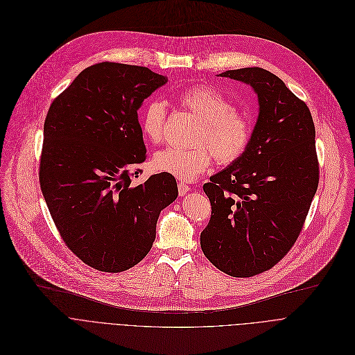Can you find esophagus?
<instances>
[{
	"label": "esophagus",
	"instance_id": "1",
	"mask_svg": "<svg viewBox=\"0 0 355 355\" xmlns=\"http://www.w3.org/2000/svg\"><path fill=\"white\" fill-rule=\"evenodd\" d=\"M178 190H179V194H180V196H184V194L190 190V186L186 184V183H183V182H179V183H178Z\"/></svg>",
	"mask_w": 355,
	"mask_h": 355
}]
</instances>
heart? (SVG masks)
Returning a JSON list of instances; mask_svg holds the SVG:
<instances>
[{
  "instance_id": "obj_1",
  "label": "heart",
  "mask_w": 355,
  "mask_h": 355,
  "mask_svg": "<svg viewBox=\"0 0 355 355\" xmlns=\"http://www.w3.org/2000/svg\"><path fill=\"white\" fill-rule=\"evenodd\" d=\"M179 105L198 120L194 148L169 147L153 158V168L180 180H193L211 164L212 155L223 165L238 161L248 150L253 130L249 119L235 110L231 99L220 91L200 85L182 91ZM168 109L162 101H150L139 114V127L144 137L158 144L165 135Z\"/></svg>"
}]
</instances>
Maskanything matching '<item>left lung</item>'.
<instances>
[{
  "mask_svg": "<svg viewBox=\"0 0 355 355\" xmlns=\"http://www.w3.org/2000/svg\"><path fill=\"white\" fill-rule=\"evenodd\" d=\"M221 77L249 84L260 112L246 153L202 186L211 217L200 245L218 270L248 278L284 259L304 228L319 184L315 124L306 103L270 71Z\"/></svg>",
  "mask_w": 355,
  "mask_h": 355,
  "instance_id": "left-lung-1",
  "label": "left lung"
}]
</instances>
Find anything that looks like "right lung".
<instances>
[{
	"label": "right lung",
	"mask_w": 355,
	"mask_h": 355,
	"mask_svg": "<svg viewBox=\"0 0 355 355\" xmlns=\"http://www.w3.org/2000/svg\"><path fill=\"white\" fill-rule=\"evenodd\" d=\"M165 83L147 67L103 61L49 107L40 189L67 248L95 270L120 272L143 260L161 209L178 197L166 173L131 183V169L147 158L137 110Z\"/></svg>",
	"instance_id": "1"
}]
</instances>
